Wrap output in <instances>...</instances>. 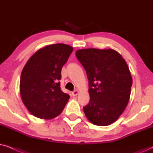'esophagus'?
<instances>
[{
    "mask_svg": "<svg viewBox=\"0 0 153 153\" xmlns=\"http://www.w3.org/2000/svg\"><path fill=\"white\" fill-rule=\"evenodd\" d=\"M78 93H79V91L78 90H75L72 92V95L73 96V97H75V96H77L78 94Z\"/></svg>",
    "mask_w": 153,
    "mask_h": 153,
    "instance_id": "esophagus-1",
    "label": "esophagus"
}]
</instances>
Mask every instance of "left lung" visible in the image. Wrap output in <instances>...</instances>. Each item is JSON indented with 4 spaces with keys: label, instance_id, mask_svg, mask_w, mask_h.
<instances>
[{
    "label": "left lung",
    "instance_id": "left-lung-1",
    "mask_svg": "<svg viewBox=\"0 0 153 153\" xmlns=\"http://www.w3.org/2000/svg\"><path fill=\"white\" fill-rule=\"evenodd\" d=\"M75 55L89 80L90 100L83 107L85 115L94 125H111L125 110L131 94L132 78L127 62L111 49H82Z\"/></svg>",
    "mask_w": 153,
    "mask_h": 153
}]
</instances>
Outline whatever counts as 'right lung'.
I'll return each instance as SVG.
<instances>
[{
    "label": "right lung",
    "mask_w": 153,
    "mask_h": 153,
    "mask_svg": "<svg viewBox=\"0 0 153 153\" xmlns=\"http://www.w3.org/2000/svg\"><path fill=\"white\" fill-rule=\"evenodd\" d=\"M73 50L66 44L50 45L38 50L26 62L20 78V94L33 115L50 120L64 110L70 96L61 89V71Z\"/></svg>",
    "instance_id": "1"
}]
</instances>
